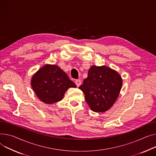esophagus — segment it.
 Wrapping results in <instances>:
<instances>
[{
  "label": "esophagus",
  "instance_id": "1",
  "mask_svg": "<svg viewBox=\"0 0 156 156\" xmlns=\"http://www.w3.org/2000/svg\"><path fill=\"white\" fill-rule=\"evenodd\" d=\"M75 84L76 85L77 87H79L81 84V81L80 80H76L75 81Z\"/></svg>",
  "mask_w": 156,
  "mask_h": 156
}]
</instances>
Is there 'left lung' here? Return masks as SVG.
<instances>
[{
	"label": "left lung",
	"mask_w": 156,
	"mask_h": 156,
	"mask_svg": "<svg viewBox=\"0 0 156 156\" xmlns=\"http://www.w3.org/2000/svg\"><path fill=\"white\" fill-rule=\"evenodd\" d=\"M122 86V79L118 72L106 66L93 65L79 88L92 111L105 112L116 101Z\"/></svg>",
	"instance_id": "1"
}]
</instances>
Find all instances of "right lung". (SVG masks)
<instances>
[{"label": "right lung", "instance_id": "add662e5", "mask_svg": "<svg viewBox=\"0 0 156 156\" xmlns=\"http://www.w3.org/2000/svg\"><path fill=\"white\" fill-rule=\"evenodd\" d=\"M31 87L37 97L46 104L61 100L69 88L76 85L67 74L55 65H46L32 76Z\"/></svg>", "mask_w": 156, "mask_h": 156}]
</instances>
